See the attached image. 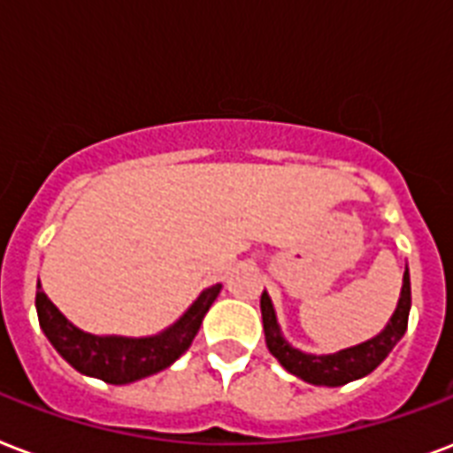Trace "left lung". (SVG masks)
I'll return each mask as SVG.
<instances>
[{
	"label": "left lung",
	"mask_w": 453,
	"mask_h": 453,
	"mask_svg": "<svg viewBox=\"0 0 453 453\" xmlns=\"http://www.w3.org/2000/svg\"><path fill=\"white\" fill-rule=\"evenodd\" d=\"M262 307V324H265V338L269 352L274 354L276 359L281 361V366L290 371L293 376L303 378L304 383L311 385H328V388H338L347 385L352 380L369 376L371 371L376 369L378 364L392 352V347L397 345L402 335L406 333L409 326V310H411V281H409V269L404 272V286H402V296L395 314H392L390 324L385 326V331L376 338L366 340L357 347L342 349L335 354H304L281 338L279 324H276L274 307L266 293H262L259 300Z\"/></svg>",
	"instance_id": "obj_1"
}]
</instances>
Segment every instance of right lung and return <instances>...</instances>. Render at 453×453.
<instances>
[{
	"instance_id": "1",
	"label": "right lung",
	"mask_w": 453,
	"mask_h": 453,
	"mask_svg": "<svg viewBox=\"0 0 453 453\" xmlns=\"http://www.w3.org/2000/svg\"><path fill=\"white\" fill-rule=\"evenodd\" d=\"M219 288L222 286L217 283L212 288L203 290L201 297L188 307L177 324L150 338H115V335L101 338L80 331L56 310V304L40 288V281H37L35 304H37L42 331L73 369L84 376L99 378L104 383L125 385L167 369L172 361H177L187 352L201 328L205 311L219 296Z\"/></svg>"
}]
</instances>
